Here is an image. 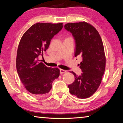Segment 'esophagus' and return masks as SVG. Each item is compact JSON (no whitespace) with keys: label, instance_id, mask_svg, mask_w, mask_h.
I'll use <instances>...</instances> for the list:
<instances>
[{"label":"esophagus","instance_id":"obj_1","mask_svg":"<svg viewBox=\"0 0 123 123\" xmlns=\"http://www.w3.org/2000/svg\"><path fill=\"white\" fill-rule=\"evenodd\" d=\"M60 73L61 74H63V73H64L66 72V70H64V69H60Z\"/></svg>","mask_w":123,"mask_h":123}]
</instances>
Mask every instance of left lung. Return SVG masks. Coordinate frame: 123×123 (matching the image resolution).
<instances>
[{
	"instance_id": "left-lung-1",
	"label": "left lung",
	"mask_w": 123,
	"mask_h": 123,
	"mask_svg": "<svg viewBox=\"0 0 123 123\" xmlns=\"http://www.w3.org/2000/svg\"><path fill=\"white\" fill-rule=\"evenodd\" d=\"M64 29L74 38L75 57L81 55L82 57L80 66L82 73L78 76L71 72L75 80L68 88L70 94L78 98H87L98 88L105 72L106 58L103 41L96 29L85 22L67 23Z\"/></svg>"
}]
</instances>
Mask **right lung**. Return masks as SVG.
<instances>
[{
  "instance_id": "right-lung-1",
  "label": "right lung",
  "mask_w": 123,
  "mask_h": 123,
  "mask_svg": "<svg viewBox=\"0 0 123 123\" xmlns=\"http://www.w3.org/2000/svg\"><path fill=\"white\" fill-rule=\"evenodd\" d=\"M63 24L38 23L23 35L18 47L16 68L18 76L26 90L36 97L44 96L59 78L57 68L47 67L38 57L48 48L51 39L61 30Z\"/></svg>"
}]
</instances>
